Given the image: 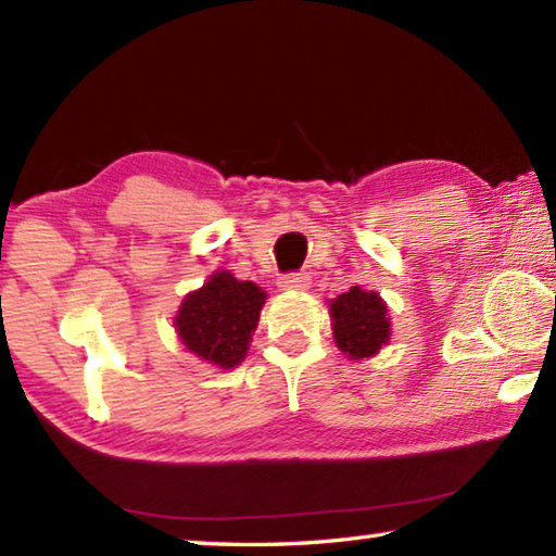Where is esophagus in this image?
I'll use <instances>...</instances> for the list:
<instances>
[{
	"mask_svg": "<svg viewBox=\"0 0 556 556\" xmlns=\"http://www.w3.org/2000/svg\"><path fill=\"white\" fill-rule=\"evenodd\" d=\"M308 285H312V279H308L306 271H289V275L279 277L281 289H306Z\"/></svg>",
	"mask_w": 556,
	"mask_h": 556,
	"instance_id": "esophagus-1",
	"label": "esophagus"
}]
</instances>
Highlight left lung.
I'll return each mask as SVG.
<instances>
[{
  "label": "left lung",
  "mask_w": 556,
  "mask_h": 556,
  "mask_svg": "<svg viewBox=\"0 0 556 556\" xmlns=\"http://www.w3.org/2000/svg\"><path fill=\"white\" fill-rule=\"evenodd\" d=\"M331 314L336 343L353 361L370 357L388 343V306L375 291H363L361 287L348 289L331 301Z\"/></svg>",
  "instance_id": "obj_1"
}]
</instances>
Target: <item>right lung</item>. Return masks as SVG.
Segmentation results:
<instances>
[{"mask_svg":"<svg viewBox=\"0 0 556 556\" xmlns=\"http://www.w3.org/2000/svg\"><path fill=\"white\" fill-rule=\"evenodd\" d=\"M265 291L252 281H238L230 271H218L203 289L184 299L176 316V331L188 351L203 361L235 368L248 353Z\"/></svg>","mask_w":556,"mask_h":556,"instance_id":"obj_1","label":"right lung"}]
</instances>
